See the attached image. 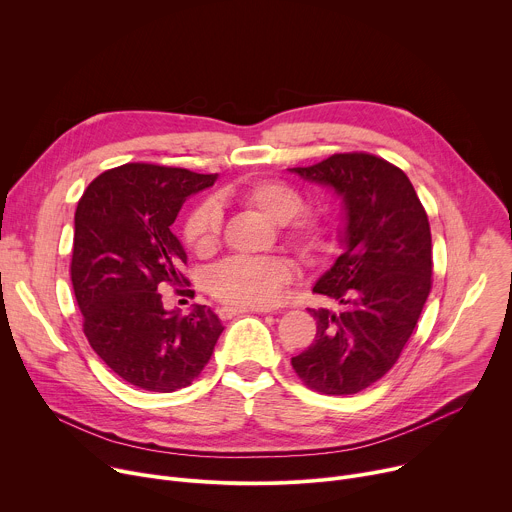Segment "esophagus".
<instances>
[{"label":"esophagus","mask_w":512,"mask_h":512,"mask_svg":"<svg viewBox=\"0 0 512 512\" xmlns=\"http://www.w3.org/2000/svg\"><path fill=\"white\" fill-rule=\"evenodd\" d=\"M248 311L260 313V311H264V309H258V307H221V309H219V317H221V319H232V317L242 315V313H248Z\"/></svg>","instance_id":"34e87169"}]
</instances>
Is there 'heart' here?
I'll list each match as a JSON object with an SVG mask.
<instances>
[{
    "label": "heart",
    "mask_w": 512,
    "mask_h": 512,
    "mask_svg": "<svg viewBox=\"0 0 512 512\" xmlns=\"http://www.w3.org/2000/svg\"><path fill=\"white\" fill-rule=\"evenodd\" d=\"M234 197L250 209L276 223H285L287 236L301 252L313 254L325 246L327 227L315 213H301L303 195L289 183L260 179L234 189ZM187 246L199 256L209 258L221 240V213L215 203L197 205L183 230ZM293 278V266L278 256L268 258H230L213 268L209 276L211 293L238 307H270Z\"/></svg>",
    "instance_id": "obj_1"
}]
</instances>
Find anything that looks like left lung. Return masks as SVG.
Masks as SVG:
<instances>
[{
	"instance_id": "left-lung-1",
	"label": "left lung",
	"mask_w": 512,
	"mask_h": 512,
	"mask_svg": "<svg viewBox=\"0 0 512 512\" xmlns=\"http://www.w3.org/2000/svg\"><path fill=\"white\" fill-rule=\"evenodd\" d=\"M291 173L342 197L344 252L313 293L339 307L309 309L313 344L291 360L299 378L323 394H356L399 360L431 291L427 213L399 166L374 154H333Z\"/></svg>"
}]
</instances>
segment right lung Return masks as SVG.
Segmentation results:
<instances>
[{
	"mask_svg": "<svg viewBox=\"0 0 512 512\" xmlns=\"http://www.w3.org/2000/svg\"><path fill=\"white\" fill-rule=\"evenodd\" d=\"M215 181L217 175L134 162L105 170L79 199L71 280L83 331L95 354L132 386H189L223 331L207 305L181 317L164 309L160 295L164 287L189 285L187 254L170 225L187 197Z\"/></svg>",
	"mask_w": 512,
	"mask_h": 512,
	"instance_id": "1",
	"label": "right lung"
}]
</instances>
